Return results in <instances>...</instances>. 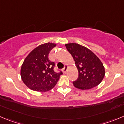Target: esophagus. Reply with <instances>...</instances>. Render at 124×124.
Listing matches in <instances>:
<instances>
[{
	"mask_svg": "<svg viewBox=\"0 0 124 124\" xmlns=\"http://www.w3.org/2000/svg\"><path fill=\"white\" fill-rule=\"evenodd\" d=\"M62 70H63V72L66 73V71H67V66L65 65L64 67H63V69H62Z\"/></svg>",
	"mask_w": 124,
	"mask_h": 124,
	"instance_id": "34e87169",
	"label": "esophagus"
}]
</instances>
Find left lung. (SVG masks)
Instances as JSON below:
<instances>
[{"label":"left lung","instance_id":"obj_1","mask_svg":"<svg viewBox=\"0 0 124 124\" xmlns=\"http://www.w3.org/2000/svg\"><path fill=\"white\" fill-rule=\"evenodd\" d=\"M78 70V78L73 84L76 88L90 89L99 85L105 75V68L98 57L85 46L77 43L65 45Z\"/></svg>","mask_w":124,"mask_h":124}]
</instances>
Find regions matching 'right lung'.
<instances>
[{
	"label": "right lung",
	"mask_w": 124,
	"mask_h": 124,
	"mask_svg": "<svg viewBox=\"0 0 124 124\" xmlns=\"http://www.w3.org/2000/svg\"><path fill=\"white\" fill-rule=\"evenodd\" d=\"M56 45L47 43L40 45L29 53L24 61L21 76L29 88L38 92L53 89L58 81L62 71H54V62L49 59V53Z\"/></svg>",
	"instance_id": "1"
}]
</instances>
